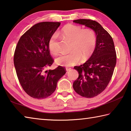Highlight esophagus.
<instances>
[{"instance_id": "34e87169", "label": "esophagus", "mask_w": 131, "mask_h": 131, "mask_svg": "<svg viewBox=\"0 0 131 131\" xmlns=\"http://www.w3.org/2000/svg\"><path fill=\"white\" fill-rule=\"evenodd\" d=\"M70 69H71V68H66V71H68H68L70 70Z\"/></svg>"}]
</instances>
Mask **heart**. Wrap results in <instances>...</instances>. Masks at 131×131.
I'll return each mask as SVG.
<instances>
[{
  "label": "heart",
  "instance_id": "obj_1",
  "mask_svg": "<svg viewBox=\"0 0 131 131\" xmlns=\"http://www.w3.org/2000/svg\"><path fill=\"white\" fill-rule=\"evenodd\" d=\"M61 34L62 36L72 40V51L68 54H60L55 61L65 66H72L78 63L81 60L85 62L89 58L96 47V37L95 32L91 29H83L81 26L68 24L62 29ZM57 36L54 35L48 41V48L52 54L58 52Z\"/></svg>",
  "mask_w": 131,
  "mask_h": 131
}]
</instances>
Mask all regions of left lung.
<instances>
[{
  "instance_id": "left-lung-1",
  "label": "left lung",
  "mask_w": 131,
  "mask_h": 131,
  "mask_svg": "<svg viewBox=\"0 0 131 131\" xmlns=\"http://www.w3.org/2000/svg\"><path fill=\"white\" fill-rule=\"evenodd\" d=\"M73 22L91 28L96 35V47L91 57L83 65L74 67L79 77L73 84L75 91L81 96L93 97L105 90L113 74L117 60L114 42L96 21L79 19Z\"/></svg>"
}]
</instances>
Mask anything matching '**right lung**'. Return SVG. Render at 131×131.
<instances>
[{
  "instance_id": "add662e5",
  "label": "right lung",
  "mask_w": 131,
  "mask_h": 131,
  "mask_svg": "<svg viewBox=\"0 0 131 131\" xmlns=\"http://www.w3.org/2000/svg\"><path fill=\"white\" fill-rule=\"evenodd\" d=\"M60 25L58 22L35 24L22 35L15 48L14 64L18 79L24 91L34 98L50 96L66 72L61 66L46 70L54 61L48 41Z\"/></svg>"
}]
</instances>
